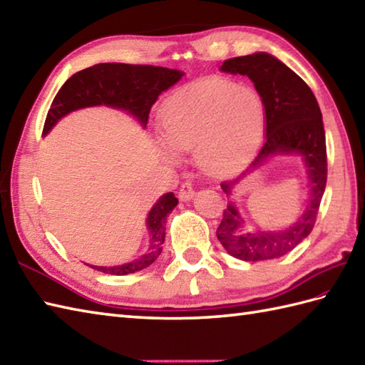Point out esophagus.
Here are the masks:
<instances>
[{
    "mask_svg": "<svg viewBox=\"0 0 365 365\" xmlns=\"http://www.w3.org/2000/svg\"><path fill=\"white\" fill-rule=\"evenodd\" d=\"M192 196H195V187H192V182L187 180L182 183L180 190H178V197L180 200H190Z\"/></svg>",
    "mask_w": 365,
    "mask_h": 365,
    "instance_id": "34e87169",
    "label": "esophagus"
}]
</instances>
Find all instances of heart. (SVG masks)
<instances>
[{"instance_id": "obj_1", "label": "heart", "mask_w": 365, "mask_h": 365, "mask_svg": "<svg viewBox=\"0 0 365 365\" xmlns=\"http://www.w3.org/2000/svg\"><path fill=\"white\" fill-rule=\"evenodd\" d=\"M265 106L250 86L207 78L177 92L163 108V138L175 150L196 147L205 169L224 173L257 147Z\"/></svg>"}]
</instances>
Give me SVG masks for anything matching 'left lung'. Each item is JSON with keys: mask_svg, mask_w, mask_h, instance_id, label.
Returning a JSON list of instances; mask_svg holds the SVG:
<instances>
[{"mask_svg": "<svg viewBox=\"0 0 365 365\" xmlns=\"http://www.w3.org/2000/svg\"><path fill=\"white\" fill-rule=\"evenodd\" d=\"M221 71L246 75L254 83L265 106V143L250 169L259 168L267 158L277 153H299L307 166L311 197L299 220L279 232H246L237 208L229 204L216 229V237L224 250L240 260L260 262L282 257L312 232L327 188V138L320 106L304 80L268 53L227 59L222 63ZM240 178L222 182V191L230 195L232 187Z\"/></svg>", "mask_w": 365, "mask_h": 365, "instance_id": "obj_1", "label": "left lung"}]
</instances>
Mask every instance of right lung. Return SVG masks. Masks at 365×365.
<instances>
[{"instance_id":"add662e5","label":"right lung","mask_w":365,"mask_h":365,"mask_svg":"<svg viewBox=\"0 0 365 365\" xmlns=\"http://www.w3.org/2000/svg\"><path fill=\"white\" fill-rule=\"evenodd\" d=\"M183 76L180 71L155 66H133L120 63L96 64L84 71L76 72L68 78L54 97L46 114L42 135H46L61 118L71 111L86 106L106 105L123 110L145 127L152 105L157 102L163 91L173 86ZM178 199L168 192L161 196L147 216V227L150 232V246L135 262L118 267H94L106 274L123 276L144 269L157 260L161 254L166 235V216L174 210Z\"/></svg>"}]
</instances>
